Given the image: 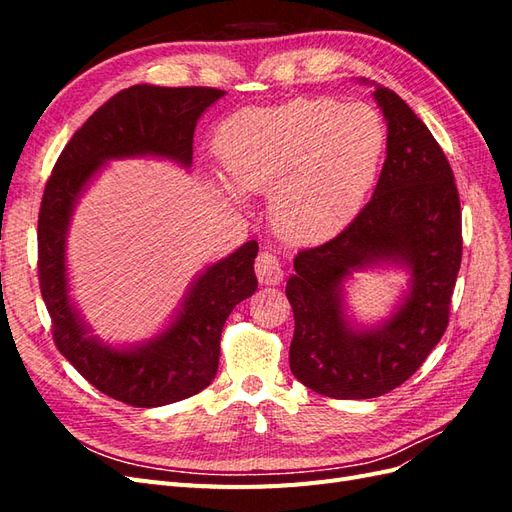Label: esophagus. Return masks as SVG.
I'll use <instances>...</instances> for the list:
<instances>
[{"label": "esophagus", "instance_id": "1", "mask_svg": "<svg viewBox=\"0 0 512 512\" xmlns=\"http://www.w3.org/2000/svg\"><path fill=\"white\" fill-rule=\"evenodd\" d=\"M256 275L262 284H280L284 277L280 258L271 252H260L256 258Z\"/></svg>", "mask_w": 512, "mask_h": 512}]
</instances>
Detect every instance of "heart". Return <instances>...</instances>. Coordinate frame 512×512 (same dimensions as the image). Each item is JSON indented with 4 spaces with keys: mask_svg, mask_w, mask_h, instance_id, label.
Wrapping results in <instances>:
<instances>
[{
    "mask_svg": "<svg viewBox=\"0 0 512 512\" xmlns=\"http://www.w3.org/2000/svg\"><path fill=\"white\" fill-rule=\"evenodd\" d=\"M230 200L269 192L275 228L294 241H320L342 230L376 181L384 128L365 104L292 100L245 108L215 136Z\"/></svg>",
    "mask_w": 512,
    "mask_h": 512,
    "instance_id": "1",
    "label": "heart"
}]
</instances>
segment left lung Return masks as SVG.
Returning a JSON list of instances; mask_svg holds the SVG:
<instances>
[{
  "label": "left lung",
  "instance_id": "obj_1",
  "mask_svg": "<svg viewBox=\"0 0 512 512\" xmlns=\"http://www.w3.org/2000/svg\"><path fill=\"white\" fill-rule=\"evenodd\" d=\"M374 100L386 119V160L374 196L337 237L301 250L286 284L292 374L333 399L380 397L425 363L446 331L461 267L451 164L395 91L376 85ZM376 264L406 268L411 286L391 319L359 328L345 314L343 282Z\"/></svg>",
  "mask_w": 512,
  "mask_h": 512
}]
</instances>
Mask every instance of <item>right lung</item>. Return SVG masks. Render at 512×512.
<instances>
[{"label": "right lung", "mask_w": 512, "mask_h": 512, "mask_svg": "<svg viewBox=\"0 0 512 512\" xmlns=\"http://www.w3.org/2000/svg\"><path fill=\"white\" fill-rule=\"evenodd\" d=\"M226 91L134 85L91 115L61 151L38 215V277L59 352L98 391L134 408H158L200 393L218 374L224 322L258 288L247 241L192 282L173 322L143 344L113 348L89 335L68 294L66 237L72 211L108 160L164 158L192 166L196 121Z\"/></svg>", "instance_id": "add662e5"}]
</instances>
